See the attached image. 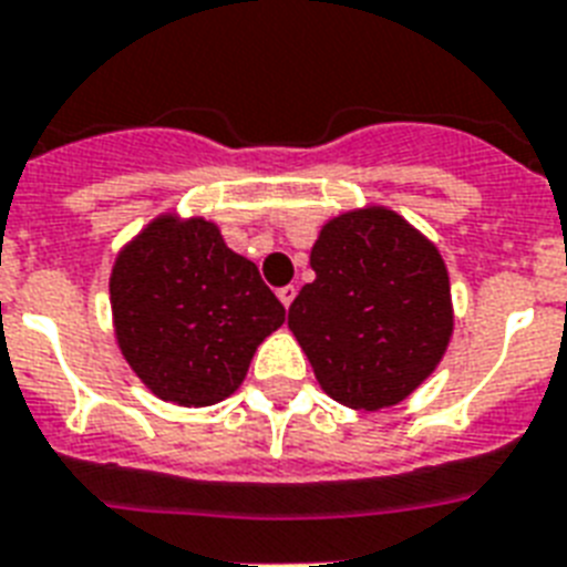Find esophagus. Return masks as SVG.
Segmentation results:
<instances>
[{
  "mask_svg": "<svg viewBox=\"0 0 567 567\" xmlns=\"http://www.w3.org/2000/svg\"><path fill=\"white\" fill-rule=\"evenodd\" d=\"M278 298H280V305H284L289 310V305H292V298H296V287H280L278 289Z\"/></svg>",
  "mask_w": 567,
  "mask_h": 567,
  "instance_id": "obj_1",
  "label": "esophagus"
}]
</instances>
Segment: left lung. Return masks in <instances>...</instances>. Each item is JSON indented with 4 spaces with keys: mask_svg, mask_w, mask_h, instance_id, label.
Listing matches in <instances>:
<instances>
[{
    "mask_svg": "<svg viewBox=\"0 0 567 567\" xmlns=\"http://www.w3.org/2000/svg\"><path fill=\"white\" fill-rule=\"evenodd\" d=\"M310 266L316 280L289 307V330L319 386L351 410L401 404L436 371L454 333L439 248L374 205L324 221Z\"/></svg>",
    "mask_w": 567,
    "mask_h": 567,
    "instance_id": "obj_1",
    "label": "left lung"
}]
</instances>
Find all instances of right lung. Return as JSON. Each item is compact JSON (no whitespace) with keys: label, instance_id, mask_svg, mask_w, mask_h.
Here are the masks:
<instances>
[{"label":"right lung","instance_id":"obj_1","mask_svg":"<svg viewBox=\"0 0 567 567\" xmlns=\"http://www.w3.org/2000/svg\"><path fill=\"white\" fill-rule=\"evenodd\" d=\"M113 333L161 401L210 406L246 380L284 305L248 257L202 216L163 213L122 246L111 271Z\"/></svg>","mask_w":567,"mask_h":567}]
</instances>
